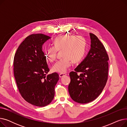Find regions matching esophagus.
<instances>
[{"label":"esophagus","instance_id":"1","mask_svg":"<svg viewBox=\"0 0 127 127\" xmlns=\"http://www.w3.org/2000/svg\"><path fill=\"white\" fill-rule=\"evenodd\" d=\"M66 75V74H65V73H61V74H59V77L61 78V77H64Z\"/></svg>","mask_w":127,"mask_h":127}]
</instances>
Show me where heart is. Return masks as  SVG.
<instances>
[{"mask_svg": "<svg viewBox=\"0 0 127 127\" xmlns=\"http://www.w3.org/2000/svg\"><path fill=\"white\" fill-rule=\"evenodd\" d=\"M53 46L46 49V58L52 62L56 60L58 51L62 50L63 57L52 66L53 71L64 73L71 65L72 61L77 62L82 59L85 52L86 42L81 35L63 34L57 36L53 41Z\"/></svg>", "mask_w": 127, "mask_h": 127, "instance_id": "obj_1", "label": "heart"}]
</instances>
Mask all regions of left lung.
Instances as JSON below:
<instances>
[{"label":"left lung","instance_id":"1","mask_svg":"<svg viewBox=\"0 0 127 127\" xmlns=\"http://www.w3.org/2000/svg\"><path fill=\"white\" fill-rule=\"evenodd\" d=\"M91 49L86 57L69 73L68 92L73 100L87 103L101 94L108 78L109 56L104 46L93 33H90ZM78 72L81 74L77 75Z\"/></svg>","mask_w":127,"mask_h":127}]
</instances>
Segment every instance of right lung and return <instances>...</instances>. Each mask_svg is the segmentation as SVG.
<instances>
[{"label":"right lung","mask_w":127,"mask_h":127,"mask_svg":"<svg viewBox=\"0 0 127 127\" xmlns=\"http://www.w3.org/2000/svg\"><path fill=\"white\" fill-rule=\"evenodd\" d=\"M50 38L41 33L29 35L19 46L13 61L14 75L20 94L27 102L39 107L52 101L59 79L57 72L46 76L49 68L42 46Z\"/></svg>","instance_id":"1"}]
</instances>
